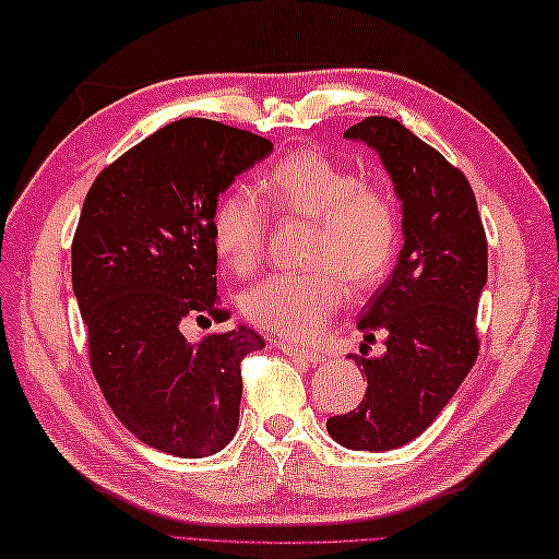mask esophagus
Returning a JSON list of instances; mask_svg holds the SVG:
<instances>
[{
    "mask_svg": "<svg viewBox=\"0 0 559 559\" xmlns=\"http://www.w3.org/2000/svg\"><path fill=\"white\" fill-rule=\"evenodd\" d=\"M282 348V354H287L289 358H297V360H307V364H321L324 360V356L317 354V350H309V348H301L297 344H289V341H280L277 344Z\"/></svg>",
    "mask_w": 559,
    "mask_h": 559,
    "instance_id": "1",
    "label": "esophagus"
}]
</instances>
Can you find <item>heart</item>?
<instances>
[{"instance_id":"obj_1","label":"heart","mask_w":559,"mask_h":559,"mask_svg":"<svg viewBox=\"0 0 559 559\" xmlns=\"http://www.w3.org/2000/svg\"><path fill=\"white\" fill-rule=\"evenodd\" d=\"M225 191L213 211L215 250L233 272L258 267L267 201L274 211L305 215L317 225L311 270L272 272L242 295L252 324L280 336L309 338L326 326L350 297V282L366 289L385 277L400 245V213L393 193L366 183L356 171L314 150L280 159L260 179Z\"/></svg>"}]
</instances>
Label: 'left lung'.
<instances>
[{
	"label": "left lung",
	"mask_w": 559,
	"mask_h": 559,
	"mask_svg": "<svg viewBox=\"0 0 559 559\" xmlns=\"http://www.w3.org/2000/svg\"><path fill=\"white\" fill-rule=\"evenodd\" d=\"M344 136L378 152L403 201L405 242L358 314L368 344L385 334V354L354 356L368 378L366 397L329 417L326 429L341 447L388 452L423 435L476 364L488 248L472 186L435 146L383 115Z\"/></svg>",
	"instance_id": "8db88e82"
}]
</instances>
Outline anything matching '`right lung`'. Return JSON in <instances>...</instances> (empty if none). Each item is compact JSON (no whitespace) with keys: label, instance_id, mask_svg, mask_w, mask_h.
<instances>
[{"label":"right lung","instance_id":"right-lung-1","mask_svg":"<svg viewBox=\"0 0 559 559\" xmlns=\"http://www.w3.org/2000/svg\"><path fill=\"white\" fill-rule=\"evenodd\" d=\"M272 152L235 127L186 117L105 166L73 235V292L93 376L115 417L159 452L201 459L240 419V364L264 348L238 326L199 344L186 319H230L215 287L218 195Z\"/></svg>","mask_w":559,"mask_h":559}]
</instances>
